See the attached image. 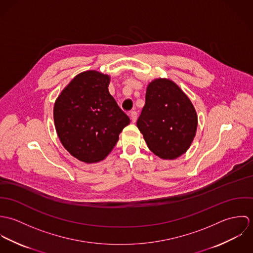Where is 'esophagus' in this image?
Here are the masks:
<instances>
[{
  "label": "esophagus",
  "instance_id": "obj_1",
  "mask_svg": "<svg viewBox=\"0 0 253 253\" xmlns=\"http://www.w3.org/2000/svg\"><path fill=\"white\" fill-rule=\"evenodd\" d=\"M129 117H130V119H131V122H132V123H135L136 120H137V112L131 111V112L129 113Z\"/></svg>",
  "mask_w": 253,
  "mask_h": 253
}]
</instances>
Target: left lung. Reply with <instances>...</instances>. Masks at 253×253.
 Listing matches in <instances>:
<instances>
[{
	"label": "left lung",
	"instance_id": "left-lung-1",
	"mask_svg": "<svg viewBox=\"0 0 253 253\" xmlns=\"http://www.w3.org/2000/svg\"><path fill=\"white\" fill-rule=\"evenodd\" d=\"M136 125L156 156L173 160L192 143L198 117L192 102L176 84L158 79L147 87L146 102Z\"/></svg>",
	"mask_w": 253,
	"mask_h": 253
}]
</instances>
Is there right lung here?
<instances>
[{"instance_id":"obj_1","label":"right lung","mask_w":253,"mask_h":253,"mask_svg":"<svg viewBox=\"0 0 253 253\" xmlns=\"http://www.w3.org/2000/svg\"><path fill=\"white\" fill-rule=\"evenodd\" d=\"M110 78L97 71L76 76L55 101L53 119L65 149L86 164L104 160L130 120L109 93Z\"/></svg>"}]
</instances>
